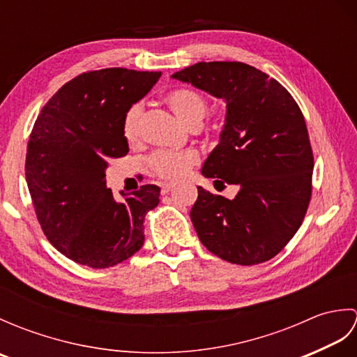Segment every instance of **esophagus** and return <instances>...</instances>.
Here are the masks:
<instances>
[{
    "label": "esophagus",
    "mask_w": 357,
    "mask_h": 357,
    "mask_svg": "<svg viewBox=\"0 0 357 357\" xmlns=\"http://www.w3.org/2000/svg\"><path fill=\"white\" fill-rule=\"evenodd\" d=\"M173 187H174V183H164V184H161V193L162 195L169 193Z\"/></svg>",
    "instance_id": "esophagus-1"
}]
</instances>
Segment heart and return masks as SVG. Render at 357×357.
Wrapping results in <instances>:
<instances>
[{
    "label": "heart",
    "mask_w": 357,
    "mask_h": 357,
    "mask_svg": "<svg viewBox=\"0 0 357 357\" xmlns=\"http://www.w3.org/2000/svg\"><path fill=\"white\" fill-rule=\"evenodd\" d=\"M164 102L184 124L198 128L208 115L207 98L192 89H173L164 95ZM141 104H132L123 116V136L127 144L135 146L139 139ZM199 153L193 149L187 150H159L150 158V167L158 176L165 179L183 178L198 164Z\"/></svg>",
    "instance_id": "1"
}]
</instances>
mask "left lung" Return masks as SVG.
<instances>
[{
	"label": "left lung",
	"mask_w": 357,
	"mask_h": 357,
	"mask_svg": "<svg viewBox=\"0 0 357 357\" xmlns=\"http://www.w3.org/2000/svg\"><path fill=\"white\" fill-rule=\"evenodd\" d=\"M172 78L227 104L221 141L206 178L239 187L234 199L198 187L190 218L208 252L238 265L275 257L304 221L312 198L313 150L298 102L276 79L236 61L196 63Z\"/></svg>",
	"instance_id": "1"
}]
</instances>
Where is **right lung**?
I'll list each match as a JSON object with an SVG mask.
<instances>
[{
  "label": "right lung",
  "mask_w": 357,
  "mask_h": 357,
  "mask_svg": "<svg viewBox=\"0 0 357 357\" xmlns=\"http://www.w3.org/2000/svg\"><path fill=\"white\" fill-rule=\"evenodd\" d=\"M161 72L112 67L81 73L38 115L26 155V181L50 244L92 268H109L144 244V218L159 204L153 184L116 201L105 185L113 158L128 153L123 116Z\"/></svg>",
  "instance_id": "add662e5"
}]
</instances>
